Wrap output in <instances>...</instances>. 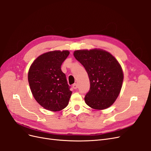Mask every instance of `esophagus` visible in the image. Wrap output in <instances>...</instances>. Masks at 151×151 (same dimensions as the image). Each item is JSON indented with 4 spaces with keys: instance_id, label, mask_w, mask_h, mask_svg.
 Segmentation results:
<instances>
[{
    "instance_id": "34e87169",
    "label": "esophagus",
    "mask_w": 151,
    "mask_h": 151,
    "mask_svg": "<svg viewBox=\"0 0 151 151\" xmlns=\"http://www.w3.org/2000/svg\"><path fill=\"white\" fill-rule=\"evenodd\" d=\"M73 88L75 90H76V89H77L78 88V85L76 84V83H74L73 85Z\"/></svg>"
}]
</instances>
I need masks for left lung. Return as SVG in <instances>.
Returning <instances> with one entry per match:
<instances>
[{
  "instance_id": "obj_1",
  "label": "left lung",
  "mask_w": 151,
  "mask_h": 151,
  "mask_svg": "<svg viewBox=\"0 0 151 151\" xmlns=\"http://www.w3.org/2000/svg\"><path fill=\"white\" fill-rule=\"evenodd\" d=\"M74 56L88 73L90 87L85 96L91 108L103 110L109 107L117 98L122 85V68L110 53L104 50H77Z\"/></svg>"
}]
</instances>
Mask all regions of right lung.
<instances>
[{"mask_svg": "<svg viewBox=\"0 0 151 151\" xmlns=\"http://www.w3.org/2000/svg\"><path fill=\"white\" fill-rule=\"evenodd\" d=\"M69 54L68 51L45 53L36 58L29 70L28 81L32 93L45 109L60 111L68 104L72 91L61 66Z\"/></svg>", "mask_w": 151, "mask_h": 151, "instance_id": "right-lung-1", "label": "right lung"}]
</instances>
